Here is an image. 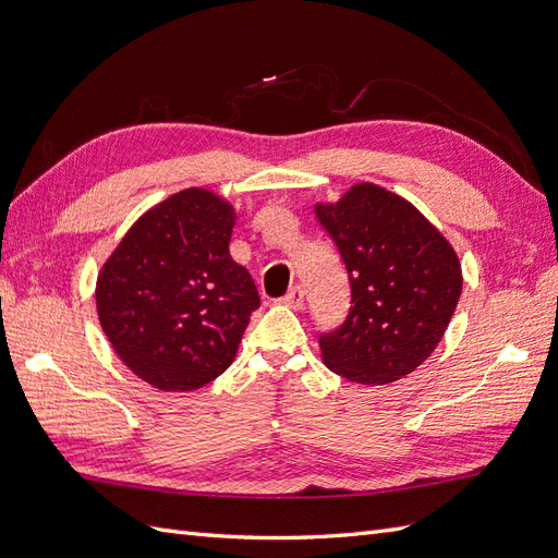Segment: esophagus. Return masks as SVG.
Here are the masks:
<instances>
[{
	"mask_svg": "<svg viewBox=\"0 0 558 558\" xmlns=\"http://www.w3.org/2000/svg\"><path fill=\"white\" fill-rule=\"evenodd\" d=\"M283 305L291 307V310H302V305H305V291L300 289V286H295V289H291L289 293L283 295Z\"/></svg>",
	"mask_w": 558,
	"mask_h": 558,
	"instance_id": "34e87169",
	"label": "esophagus"
}]
</instances>
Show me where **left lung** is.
Returning <instances> with one entry per match:
<instances>
[{"instance_id": "left-lung-1", "label": "left lung", "mask_w": 558, "mask_h": 558, "mask_svg": "<svg viewBox=\"0 0 558 558\" xmlns=\"http://www.w3.org/2000/svg\"><path fill=\"white\" fill-rule=\"evenodd\" d=\"M314 214L342 253L351 283L344 326L318 340L330 373L384 386L408 377L447 332L463 291L445 234L404 199L361 181Z\"/></svg>"}]
</instances>
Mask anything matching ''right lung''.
<instances>
[{
    "mask_svg": "<svg viewBox=\"0 0 558 558\" xmlns=\"http://www.w3.org/2000/svg\"><path fill=\"white\" fill-rule=\"evenodd\" d=\"M238 209L185 189L144 211L95 283L99 326L128 369L165 393H185L232 365L260 298L230 256Z\"/></svg>",
    "mask_w": 558,
    "mask_h": 558,
    "instance_id": "right-lung-1",
    "label": "right lung"
}]
</instances>
